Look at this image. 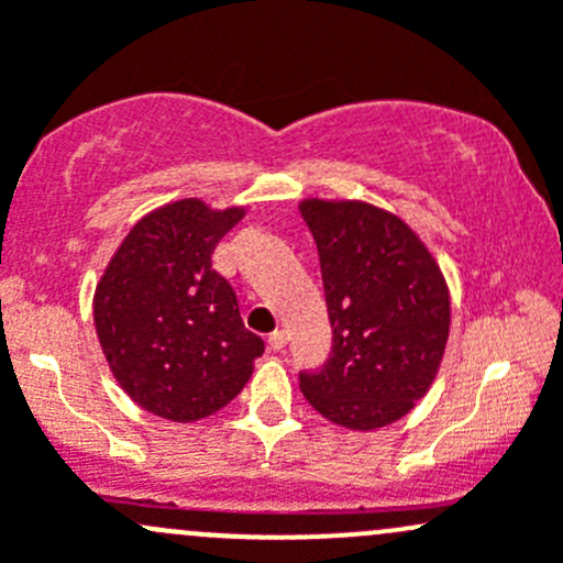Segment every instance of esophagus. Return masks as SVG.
Wrapping results in <instances>:
<instances>
[{
    "mask_svg": "<svg viewBox=\"0 0 563 563\" xmlns=\"http://www.w3.org/2000/svg\"><path fill=\"white\" fill-rule=\"evenodd\" d=\"M286 343H288V332H286V329H275V332L269 334V349L272 351H280Z\"/></svg>",
    "mask_w": 563,
    "mask_h": 563,
    "instance_id": "34e87169",
    "label": "esophagus"
}]
</instances>
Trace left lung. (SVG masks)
Segmentation results:
<instances>
[{"label": "left lung", "mask_w": 563, "mask_h": 563, "mask_svg": "<svg viewBox=\"0 0 563 563\" xmlns=\"http://www.w3.org/2000/svg\"><path fill=\"white\" fill-rule=\"evenodd\" d=\"M321 261L332 354L299 373L329 422L376 430L422 400L450 338V291L433 255L395 214L362 201L299 203Z\"/></svg>", "instance_id": "left-lung-1"}]
</instances>
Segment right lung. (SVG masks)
Returning <instances> with one entry per match:
<instances>
[{
    "mask_svg": "<svg viewBox=\"0 0 563 563\" xmlns=\"http://www.w3.org/2000/svg\"><path fill=\"white\" fill-rule=\"evenodd\" d=\"M242 209L212 212L187 198L146 214L124 236L95 291V327L117 376L141 408L196 422L234 400L264 354L240 302L212 269Z\"/></svg>",
    "mask_w": 563,
    "mask_h": 563,
    "instance_id": "add662e5",
    "label": "right lung"
}]
</instances>
